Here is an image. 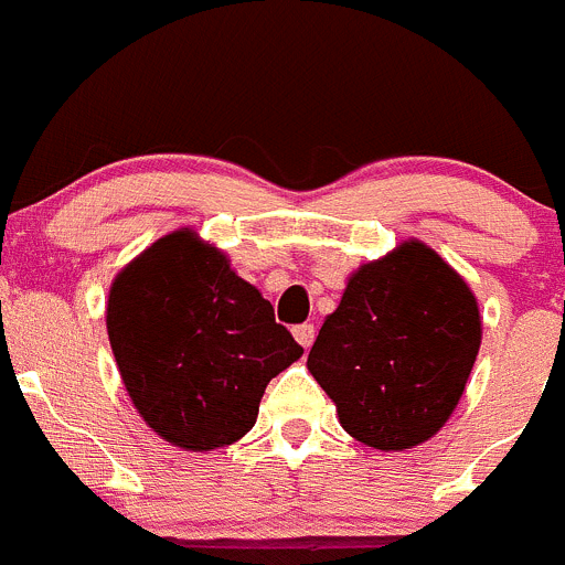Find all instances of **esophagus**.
<instances>
[{
	"label": "esophagus",
	"instance_id": "esophagus-1",
	"mask_svg": "<svg viewBox=\"0 0 565 565\" xmlns=\"http://www.w3.org/2000/svg\"><path fill=\"white\" fill-rule=\"evenodd\" d=\"M294 338H297L299 347H302V349H310V347H313L316 327H313V324H299V327H294Z\"/></svg>",
	"mask_w": 565,
	"mask_h": 565
}]
</instances>
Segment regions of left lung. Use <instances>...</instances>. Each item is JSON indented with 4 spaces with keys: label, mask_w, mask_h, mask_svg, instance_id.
Returning <instances> with one entry per match:
<instances>
[{
    "label": "left lung",
    "mask_w": 565,
    "mask_h": 565,
    "mask_svg": "<svg viewBox=\"0 0 565 565\" xmlns=\"http://www.w3.org/2000/svg\"><path fill=\"white\" fill-rule=\"evenodd\" d=\"M480 341V308L466 279L427 244L405 241L349 277L308 369L352 438L402 452L452 416Z\"/></svg>",
    "instance_id": "left-lung-1"
}]
</instances>
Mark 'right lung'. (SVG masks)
Segmentation results:
<instances>
[{
    "mask_svg": "<svg viewBox=\"0 0 565 565\" xmlns=\"http://www.w3.org/2000/svg\"><path fill=\"white\" fill-rule=\"evenodd\" d=\"M107 335L136 411L188 452L244 438L268 380L302 358L268 299L188 227L116 274Z\"/></svg>",
    "mask_w": 565,
    "mask_h": 565,
    "instance_id": "obj_1",
    "label": "right lung"
}]
</instances>
